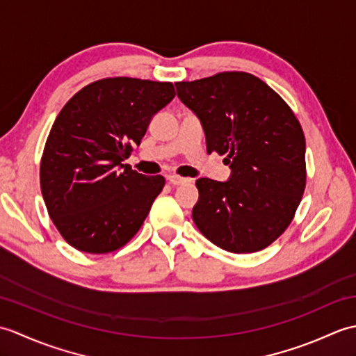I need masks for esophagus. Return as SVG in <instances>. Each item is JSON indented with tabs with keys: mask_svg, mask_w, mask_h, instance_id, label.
<instances>
[{
	"mask_svg": "<svg viewBox=\"0 0 356 356\" xmlns=\"http://www.w3.org/2000/svg\"><path fill=\"white\" fill-rule=\"evenodd\" d=\"M168 182H170L171 185H184V184L188 182V179L179 177V176H176V174H170V176H168Z\"/></svg>",
	"mask_w": 356,
	"mask_h": 356,
	"instance_id": "obj_1",
	"label": "esophagus"
}]
</instances>
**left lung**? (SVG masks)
I'll list each match as a JSON object with an SVG mask.
<instances>
[{
    "label": "left lung",
    "instance_id": "1",
    "mask_svg": "<svg viewBox=\"0 0 356 356\" xmlns=\"http://www.w3.org/2000/svg\"><path fill=\"white\" fill-rule=\"evenodd\" d=\"M179 99L199 118L207 151L226 154L225 182L200 177L193 220L218 248L261 251L292 222L306 186V140L282 97L254 74L225 72L176 82Z\"/></svg>",
    "mask_w": 356,
    "mask_h": 356
}]
</instances>
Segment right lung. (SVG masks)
Segmentation results:
<instances>
[{"label": "right lung", "mask_w": 356, "mask_h": 356, "mask_svg": "<svg viewBox=\"0 0 356 356\" xmlns=\"http://www.w3.org/2000/svg\"><path fill=\"white\" fill-rule=\"evenodd\" d=\"M174 96L171 82L107 78L79 90L59 111L40 177L49 216L67 243L107 254L140 229L165 179L122 162Z\"/></svg>", "instance_id": "1"}]
</instances>
